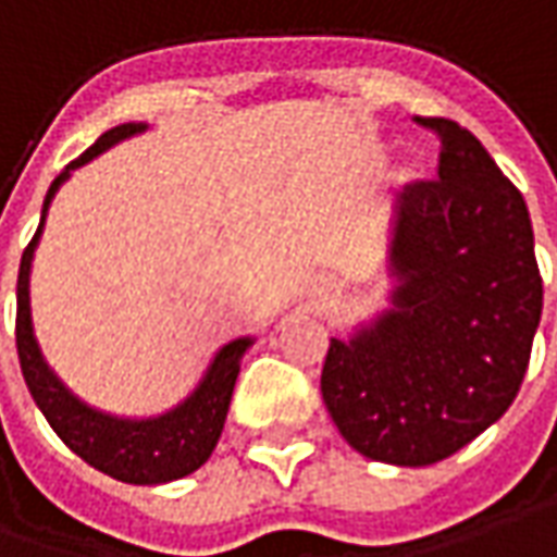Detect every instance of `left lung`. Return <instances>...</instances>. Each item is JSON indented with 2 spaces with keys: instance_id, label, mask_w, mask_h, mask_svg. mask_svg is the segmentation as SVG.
Segmentation results:
<instances>
[{
  "instance_id": "1",
  "label": "left lung",
  "mask_w": 557,
  "mask_h": 557,
  "mask_svg": "<svg viewBox=\"0 0 557 557\" xmlns=\"http://www.w3.org/2000/svg\"><path fill=\"white\" fill-rule=\"evenodd\" d=\"M438 180L396 200L393 308L329 342L323 403L369 460L430 467L460 451L512 406L543 313L528 203L485 146L448 119Z\"/></svg>"
}]
</instances>
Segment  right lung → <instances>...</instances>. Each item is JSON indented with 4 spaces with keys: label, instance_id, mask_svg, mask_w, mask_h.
Returning a JSON list of instances; mask_svg holds the SVG:
<instances>
[{
    "label": "right lung",
    "instance_id": "right-lung-1",
    "mask_svg": "<svg viewBox=\"0 0 557 557\" xmlns=\"http://www.w3.org/2000/svg\"><path fill=\"white\" fill-rule=\"evenodd\" d=\"M139 131H146V124H119V127L106 131L88 151H82L51 183L48 195H45V207H41L39 231L33 234L29 247L21 256L17 332L14 335H17V357H21L26 387L33 393L36 406L41 408V414L51 423V430L66 442V448L119 482L164 485V482H176L188 472H195L210 460L215 442L222 436V426H225L234 381L240 374V357L249 350L252 338H237V342L225 344L210 362V369L195 387V393L176 408H170L168 414L131 421V418L103 414L97 408L85 406L78 396H72L66 384L48 369V362L41 357V347L33 335V317H29V268H33V252H36L41 228H45L48 203L57 195V188L70 180V170L88 164L100 151L127 136L139 134Z\"/></svg>",
    "mask_w": 557,
    "mask_h": 557
}]
</instances>
